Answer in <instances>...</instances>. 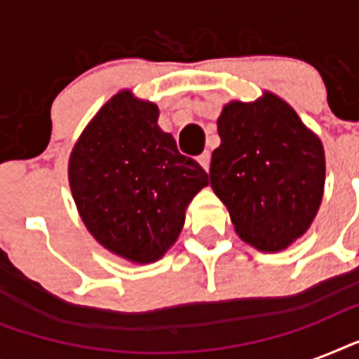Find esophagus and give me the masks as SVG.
<instances>
[{
    "instance_id": "1",
    "label": "esophagus",
    "mask_w": 359,
    "mask_h": 359,
    "mask_svg": "<svg viewBox=\"0 0 359 359\" xmlns=\"http://www.w3.org/2000/svg\"><path fill=\"white\" fill-rule=\"evenodd\" d=\"M197 162L201 163L203 169L208 173V169H210V152L205 151L203 154H199V156H197Z\"/></svg>"
}]
</instances>
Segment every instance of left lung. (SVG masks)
I'll return each instance as SVG.
<instances>
[{
	"label": "left lung",
	"mask_w": 359,
	"mask_h": 359,
	"mask_svg": "<svg viewBox=\"0 0 359 359\" xmlns=\"http://www.w3.org/2000/svg\"><path fill=\"white\" fill-rule=\"evenodd\" d=\"M218 134L210 186L236 233L257 250H285L309 229L323 201V143L272 93L227 104Z\"/></svg>",
	"instance_id": "8db88e82"
}]
</instances>
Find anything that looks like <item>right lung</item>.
<instances>
[{
    "instance_id": "1",
    "label": "right lung",
    "mask_w": 359,
    "mask_h": 359,
    "mask_svg": "<svg viewBox=\"0 0 359 359\" xmlns=\"http://www.w3.org/2000/svg\"><path fill=\"white\" fill-rule=\"evenodd\" d=\"M70 190L95 238L132 262L169 250L207 171L158 126V108L121 91L89 123L69 163Z\"/></svg>"
}]
</instances>
